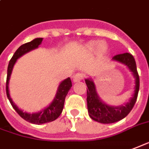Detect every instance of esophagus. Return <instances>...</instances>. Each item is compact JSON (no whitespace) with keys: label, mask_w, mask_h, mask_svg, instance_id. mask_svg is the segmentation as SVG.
Wrapping results in <instances>:
<instances>
[{"label":"esophagus","mask_w":149,"mask_h":149,"mask_svg":"<svg viewBox=\"0 0 149 149\" xmlns=\"http://www.w3.org/2000/svg\"><path fill=\"white\" fill-rule=\"evenodd\" d=\"M83 79V74L82 73H77L76 74L73 76V81L74 82H77L81 81Z\"/></svg>","instance_id":"34e87169"}]
</instances>
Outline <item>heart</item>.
I'll return each instance as SVG.
<instances>
[{
  "instance_id": "b5f03b06",
  "label": "heart",
  "mask_w": 149,
  "mask_h": 149,
  "mask_svg": "<svg viewBox=\"0 0 149 149\" xmlns=\"http://www.w3.org/2000/svg\"><path fill=\"white\" fill-rule=\"evenodd\" d=\"M97 48L99 51H102L105 48V47L103 46L102 43H99L97 42H91L86 47V49L88 52H94V50L97 49Z\"/></svg>"
}]
</instances>
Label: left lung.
Instances as JSON below:
<instances>
[{"label": "left lung", "instance_id": "8db88e82", "mask_svg": "<svg viewBox=\"0 0 149 149\" xmlns=\"http://www.w3.org/2000/svg\"><path fill=\"white\" fill-rule=\"evenodd\" d=\"M112 60L123 64L132 72L135 79L134 92L132 97L124 105L118 106H111L100 98L94 80L91 78L86 79V84L88 87L86 102L89 116L91 119L102 124L114 123L125 118L135 105L140 87V80L136 70V65L135 59L131 54L123 53L116 55L112 58Z\"/></svg>", "mask_w": 149, "mask_h": 149}]
</instances>
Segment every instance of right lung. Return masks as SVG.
I'll list each match as a JSON object with an SVG mask.
<instances>
[{"instance_id": "1", "label": "right lung", "mask_w": 149, "mask_h": 149, "mask_svg": "<svg viewBox=\"0 0 149 149\" xmlns=\"http://www.w3.org/2000/svg\"><path fill=\"white\" fill-rule=\"evenodd\" d=\"M42 41H43V38H36L33 40H31V42L21 45L16 51L13 56L12 57L11 60L9 61L8 66L7 80H6V94H7V97L9 100L12 106L23 119H24L30 123L36 124V125H41V124L51 122V121L56 120L59 117V115L61 114L63 109L66 96L72 86V83H71V80L70 78L64 79L63 81H62L59 83L55 97L52 102L50 103L49 106H47L44 109L37 112V113H30L28 112L24 111L22 109L18 108V106L13 102V101L11 98L10 94H9L8 85H9V80H10V77L12 72H13L14 65L17 63V59L20 58L21 56L25 55L28 52H31L32 50L38 48V47L41 44Z\"/></svg>"}]
</instances>
